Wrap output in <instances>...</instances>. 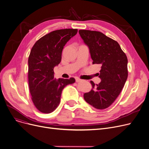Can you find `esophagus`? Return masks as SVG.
Listing matches in <instances>:
<instances>
[{"label": "esophagus", "mask_w": 149, "mask_h": 149, "mask_svg": "<svg viewBox=\"0 0 149 149\" xmlns=\"http://www.w3.org/2000/svg\"><path fill=\"white\" fill-rule=\"evenodd\" d=\"M75 80H76V81L77 82L82 81V80L81 79H79L78 77H75Z\"/></svg>", "instance_id": "34e87169"}]
</instances>
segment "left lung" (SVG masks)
I'll use <instances>...</instances> for the list:
<instances>
[{"instance_id": "obj_1", "label": "left lung", "mask_w": 149, "mask_h": 149, "mask_svg": "<svg viewBox=\"0 0 149 149\" xmlns=\"http://www.w3.org/2000/svg\"><path fill=\"white\" fill-rule=\"evenodd\" d=\"M79 33L89 47L93 64L101 65V82L95 85L91 81L92 89L84 93V98L96 109H106L117 99L127 80V56L116 41L100 32L79 30Z\"/></svg>"}]
</instances>
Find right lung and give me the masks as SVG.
<instances>
[{
    "label": "right lung",
    "mask_w": 149,
    "mask_h": 149,
    "mask_svg": "<svg viewBox=\"0 0 149 149\" xmlns=\"http://www.w3.org/2000/svg\"><path fill=\"white\" fill-rule=\"evenodd\" d=\"M77 32V29L52 31L37 41L31 50L28 58L29 90L35 107L42 113L55 111L64 87L75 82L73 77L56 79L54 68L61 63L64 46Z\"/></svg>",
    "instance_id": "obj_1"
}]
</instances>
